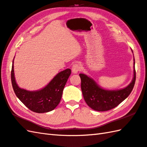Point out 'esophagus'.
Wrapping results in <instances>:
<instances>
[{
  "instance_id": "1",
  "label": "esophagus",
  "mask_w": 147,
  "mask_h": 147,
  "mask_svg": "<svg viewBox=\"0 0 147 147\" xmlns=\"http://www.w3.org/2000/svg\"><path fill=\"white\" fill-rule=\"evenodd\" d=\"M72 72L74 74H77L79 71L81 69V64L78 63V64H74L72 66Z\"/></svg>"
}]
</instances>
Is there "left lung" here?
<instances>
[{
	"label": "left lung",
	"instance_id": "8db88e82",
	"mask_svg": "<svg viewBox=\"0 0 147 147\" xmlns=\"http://www.w3.org/2000/svg\"><path fill=\"white\" fill-rule=\"evenodd\" d=\"M134 60V77L131 83L127 86L120 90H109L104 89L99 86L93 78L83 73L80 74L81 80V88L83 98L86 104L91 109L98 111L111 110L117 107L129 96L134 87L136 80L135 59Z\"/></svg>",
	"mask_w": 147,
	"mask_h": 147
}]
</instances>
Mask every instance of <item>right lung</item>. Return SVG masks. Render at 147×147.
Masks as SVG:
<instances>
[{
  "label": "right lung",
  "mask_w": 147,
  "mask_h": 147,
  "mask_svg": "<svg viewBox=\"0 0 147 147\" xmlns=\"http://www.w3.org/2000/svg\"><path fill=\"white\" fill-rule=\"evenodd\" d=\"M13 59L11 81L13 90L19 100L29 110L38 113L49 112L56 108L61 101L64 88L71 73V69H66L57 73L42 89L29 91L20 88L16 83L13 70Z\"/></svg>",
  "instance_id": "1"
}]
</instances>
